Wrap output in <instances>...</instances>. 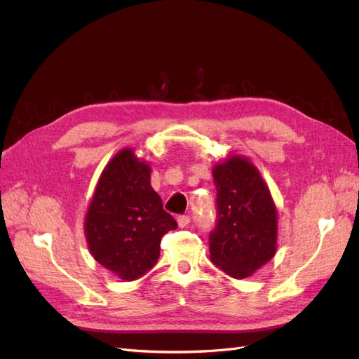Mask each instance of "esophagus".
<instances>
[{"mask_svg":"<svg viewBox=\"0 0 359 359\" xmlns=\"http://www.w3.org/2000/svg\"><path fill=\"white\" fill-rule=\"evenodd\" d=\"M177 222H178L180 227H186L190 223V217L189 215H178L177 217Z\"/></svg>","mask_w":359,"mask_h":359,"instance_id":"1","label":"esophagus"}]
</instances>
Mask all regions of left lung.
I'll list each match as a JSON object with an SVG mask.
<instances>
[{
  "label": "left lung",
  "instance_id": "left-lung-1",
  "mask_svg": "<svg viewBox=\"0 0 359 359\" xmlns=\"http://www.w3.org/2000/svg\"><path fill=\"white\" fill-rule=\"evenodd\" d=\"M217 220L210 257L227 276L245 278L277 250V210L260 172L245 157L231 156L212 169Z\"/></svg>",
  "mask_w": 359,
  "mask_h": 359
}]
</instances>
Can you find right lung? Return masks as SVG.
<instances>
[{"label": "right lung", "mask_w": 359, "mask_h": 359, "mask_svg": "<svg viewBox=\"0 0 359 359\" xmlns=\"http://www.w3.org/2000/svg\"><path fill=\"white\" fill-rule=\"evenodd\" d=\"M151 168L132 148L106 165L85 217V236L93 257L121 280L132 281L153 268L160 241L177 229L151 187Z\"/></svg>", "instance_id": "obj_1"}]
</instances>
